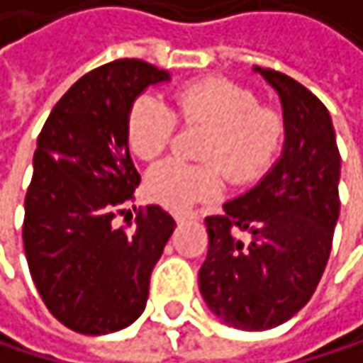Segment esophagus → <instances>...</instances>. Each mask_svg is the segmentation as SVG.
<instances>
[{"instance_id": "34e87169", "label": "esophagus", "mask_w": 363, "mask_h": 363, "mask_svg": "<svg viewBox=\"0 0 363 363\" xmlns=\"http://www.w3.org/2000/svg\"><path fill=\"white\" fill-rule=\"evenodd\" d=\"M189 218H193L191 212H174V220H177V223H184V220H189Z\"/></svg>"}]
</instances>
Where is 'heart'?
Here are the masks:
<instances>
[{"label":"heart","mask_w":363,"mask_h":363,"mask_svg":"<svg viewBox=\"0 0 363 363\" xmlns=\"http://www.w3.org/2000/svg\"><path fill=\"white\" fill-rule=\"evenodd\" d=\"M174 115L186 125L210 130L201 157L220 164L231 181L258 179L284 145L281 115L258 105L248 88L225 77L182 86L174 92ZM174 115L157 96L136 99L128 115V143L134 155L145 162L157 160L174 138ZM216 164L191 166L168 160L149 172L147 191L162 206L184 212L220 193L223 172Z\"/></svg>","instance_id":"1"}]
</instances>
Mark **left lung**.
I'll list each match as a JSON object with an SVG mask.
<instances>
[{
	"mask_svg": "<svg viewBox=\"0 0 363 363\" xmlns=\"http://www.w3.org/2000/svg\"><path fill=\"white\" fill-rule=\"evenodd\" d=\"M254 71L281 101L284 149L258 184L206 218L210 244L199 269L206 307L248 332L279 326L309 303L340 210V155L324 103L279 71Z\"/></svg>",
	"mask_w": 363,
	"mask_h": 363,
	"instance_id": "1",
	"label": "left lung"
}]
</instances>
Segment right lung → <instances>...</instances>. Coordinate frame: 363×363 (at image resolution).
Returning a JSON list of instances; mask_svg holds the SVG:
<instances>
[{"mask_svg": "<svg viewBox=\"0 0 363 363\" xmlns=\"http://www.w3.org/2000/svg\"><path fill=\"white\" fill-rule=\"evenodd\" d=\"M164 82L168 71L136 58L103 65L67 90L37 138L25 254L48 311L79 334L101 336L138 320L151 271L177 227L160 206H147L132 233L113 227L140 182L128 115L149 86Z\"/></svg>", "mask_w": 363, "mask_h": 363, "instance_id": "add662e5", "label": "right lung"}]
</instances>
